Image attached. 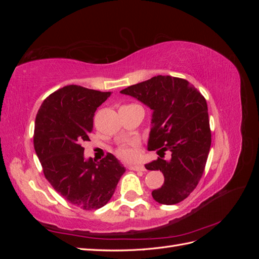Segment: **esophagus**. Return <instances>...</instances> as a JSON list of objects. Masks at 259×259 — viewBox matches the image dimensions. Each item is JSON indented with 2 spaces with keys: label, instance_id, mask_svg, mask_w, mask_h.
<instances>
[{
  "label": "esophagus",
  "instance_id": "esophagus-1",
  "mask_svg": "<svg viewBox=\"0 0 259 259\" xmlns=\"http://www.w3.org/2000/svg\"><path fill=\"white\" fill-rule=\"evenodd\" d=\"M128 168L132 170H146L143 164H131Z\"/></svg>",
  "mask_w": 259,
  "mask_h": 259
}]
</instances>
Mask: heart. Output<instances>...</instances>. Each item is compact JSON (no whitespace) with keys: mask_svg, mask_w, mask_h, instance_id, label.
Masks as SVG:
<instances>
[{"mask_svg":"<svg viewBox=\"0 0 259 259\" xmlns=\"http://www.w3.org/2000/svg\"><path fill=\"white\" fill-rule=\"evenodd\" d=\"M116 154L119 155L121 159L127 160V161L135 159V156H136V153L134 151V149L128 147V146H124V147H121L120 149H117Z\"/></svg>","mask_w":259,"mask_h":259,"instance_id":"1","label":"heart"}]
</instances>
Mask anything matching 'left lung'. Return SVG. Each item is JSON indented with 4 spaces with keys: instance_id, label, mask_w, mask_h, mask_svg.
<instances>
[{
    "instance_id": "obj_1",
    "label": "left lung",
    "mask_w": 259,
    "mask_h": 259,
    "mask_svg": "<svg viewBox=\"0 0 259 259\" xmlns=\"http://www.w3.org/2000/svg\"><path fill=\"white\" fill-rule=\"evenodd\" d=\"M153 110L148 150L170 151V160L148 163L149 170H161L164 184L152 191L153 199L165 205L185 200L199 184L211 143L207 104L187 80L156 75L121 91Z\"/></svg>"
}]
</instances>
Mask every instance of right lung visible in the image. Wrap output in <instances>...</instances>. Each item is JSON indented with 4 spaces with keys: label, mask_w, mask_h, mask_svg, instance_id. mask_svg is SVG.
<instances>
[{
    "label": "right lung",
    "mask_w": 259,
    "mask_h": 259,
    "mask_svg": "<svg viewBox=\"0 0 259 259\" xmlns=\"http://www.w3.org/2000/svg\"><path fill=\"white\" fill-rule=\"evenodd\" d=\"M110 95L67 85L43 101L35 117L34 150L45 178L62 198L85 210L106 205L125 171L111 153L97 163L84 158L82 144L90 140L95 111Z\"/></svg>",
    "instance_id": "1"
}]
</instances>
